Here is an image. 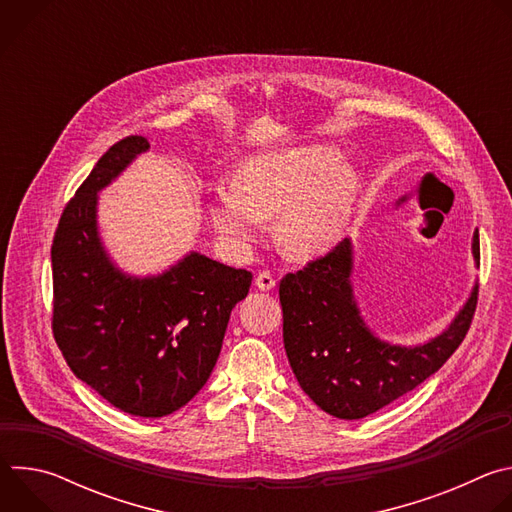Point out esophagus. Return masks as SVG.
<instances>
[{
	"instance_id": "34e87169",
	"label": "esophagus",
	"mask_w": 512,
	"mask_h": 512,
	"mask_svg": "<svg viewBox=\"0 0 512 512\" xmlns=\"http://www.w3.org/2000/svg\"><path fill=\"white\" fill-rule=\"evenodd\" d=\"M255 287H259L261 291H271L275 287V277L271 271H261L255 277Z\"/></svg>"
}]
</instances>
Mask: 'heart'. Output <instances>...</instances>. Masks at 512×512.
I'll list each match as a JSON object with an SVG mask.
<instances>
[{"mask_svg": "<svg viewBox=\"0 0 512 512\" xmlns=\"http://www.w3.org/2000/svg\"><path fill=\"white\" fill-rule=\"evenodd\" d=\"M358 178L328 148L251 156L235 186L210 196L212 225L235 247H247L277 216L279 247L294 259H310L340 241L348 225Z\"/></svg>", "mask_w": 512, "mask_h": 512, "instance_id": "b5f03b06", "label": "heart"}]
</instances>
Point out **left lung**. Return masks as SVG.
Listing matches in <instances>:
<instances>
[{
  "label": "left lung",
  "instance_id": "left-lung-1",
  "mask_svg": "<svg viewBox=\"0 0 512 512\" xmlns=\"http://www.w3.org/2000/svg\"><path fill=\"white\" fill-rule=\"evenodd\" d=\"M474 261L480 239L474 231ZM283 346L304 393L338 419H362L444 367L470 328L478 285L452 324L417 346L389 344L364 324L352 289V243L340 241L279 283Z\"/></svg>",
  "mask_w": 512,
  "mask_h": 512
}]
</instances>
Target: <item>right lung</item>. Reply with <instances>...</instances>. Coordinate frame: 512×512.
<instances>
[{"label":"right lung","mask_w":512,"mask_h":512,"mask_svg":"<svg viewBox=\"0 0 512 512\" xmlns=\"http://www.w3.org/2000/svg\"><path fill=\"white\" fill-rule=\"evenodd\" d=\"M150 143L117 141L66 204L52 241V332L70 371L113 407L164 417L208 381L251 271L190 251L160 275L123 273L97 227L99 192Z\"/></svg>","instance_id":"add662e5"}]
</instances>
